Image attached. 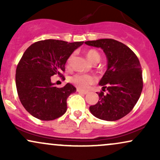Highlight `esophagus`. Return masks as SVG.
<instances>
[{"label": "esophagus", "instance_id": "1", "mask_svg": "<svg viewBox=\"0 0 160 160\" xmlns=\"http://www.w3.org/2000/svg\"><path fill=\"white\" fill-rule=\"evenodd\" d=\"M78 92L79 93H80V94H82V95H86L87 94V92H85V91H82L80 90V89H78Z\"/></svg>", "mask_w": 160, "mask_h": 160}]
</instances>
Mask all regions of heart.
Segmentation results:
<instances>
[{
	"label": "heart",
	"instance_id": "b5f03b06",
	"mask_svg": "<svg viewBox=\"0 0 160 160\" xmlns=\"http://www.w3.org/2000/svg\"><path fill=\"white\" fill-rule=\"evenodd\" d=\"M86 56L92 63H94V62L97 61L99 62V60H100V55H99V53L97 51L94 50V49H89V50H88L86 53ZM73 56H74V54H71L68 57V58L67 60L68 65H69L71 63ZM71 81L78 89H81V90H86V89H87L89 88V85L94 83L95 80L92 76H90V75L78 74L71 77Z\"/></svg>",
	"mask_w": 160,
	"mask_h": 160
}]
</instances>
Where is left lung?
I'll list each match as a JSON object with an SVG mask.
<instances>
[{
  "label": "left lung",
  "instance_id": "left-lung-1",
  "mask_svg": "<svg viewBox=\"0 0 160 160\" xmlns=\"http://www.w3.org/2000/svg\"><path fill=\"white\" fill-rule=\"evenodd\" d=\"M85 43L101 48L107 58V70L98 82L103 92L98 93V102L90 106L89 111L100 120H120L133 109L142 92L138 58L127 46L113 39L89 40Z\"/></svg>",
  "mask_w": 160,
  "mask_h": 160
}]
</instances>
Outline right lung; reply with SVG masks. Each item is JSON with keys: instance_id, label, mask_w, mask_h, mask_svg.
<instances>
[{"instance_id": "right-lung-1", "label": "right lung", "mask_w": 160, "mask_h": 160, "mask_svg": "<svg viewBox=\"0 0 160 160\" xmlns=\"http://www.w3.org/2000/svg\"><path fill=\"white\" fill-rule=\"evenodd\" d=\"M82 44L83 41L40 40L24 52L16 68V85L20 102L33 117L53 120L67 111V98L76 88L69 82L58 88L51 77L61 76L68 57Z\"/></svg>"}]
</instances>
